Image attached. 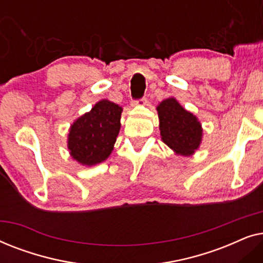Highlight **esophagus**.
Listing matches in <instances>:
<instances>
[{"label": "esophagus", "mask_w": 263, "mask_h": 263, "mask_svg": "<svg viewBox=\"0 0 263 263\" xmlns=\"http://www.w3.org/2000/svg\"><path fill=\"white\" fill-rule=\"evenodd\" d=\"M146 103H147V99L145 98V97H143V98L134 100V102H133V105H134V106H136V105H146Z\"/></svg>", "instance_id": "esophagus-1"}]
</instances>
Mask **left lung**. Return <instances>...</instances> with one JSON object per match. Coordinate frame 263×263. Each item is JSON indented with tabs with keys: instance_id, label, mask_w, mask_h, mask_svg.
Listing matches in <instances>:
<instances>
[{
	"instance_id": "left-lung-1",
	"label": "left lung",
	"mask_w": 263,
	"mask_h": 263,
	"mask_svg": "<svg viewBox=\"0 0 263 263\" xmlns=\"http://www.w3.org/2000/svg\"><path fill=\"white\" fill-rule=\"evenodd\" d=\"M157 110L163 141L182 156L194 153L202 136V129L197 118L183 109L175 98L163 100Z\"/></svg>"
}]
</instances>
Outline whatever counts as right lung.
I'll list each match as a JSON object with an SVG mask.
<instances>
[{"instance_id":"1","label":"right lung","mask_w":263,"mask_h":263,"mask_svg":"<svg viewBox=\"0 0 263 263\" xmlns=\"http://www.w3.org/2000/svg\"><path fill=\"white\" fill-rule=\"evenodd\" d=\"M121 114V106L103 99L89 112L78 118L68 138L71 157L88 166L105 160L120 133Z\"/></svg>"}]
</instances>
